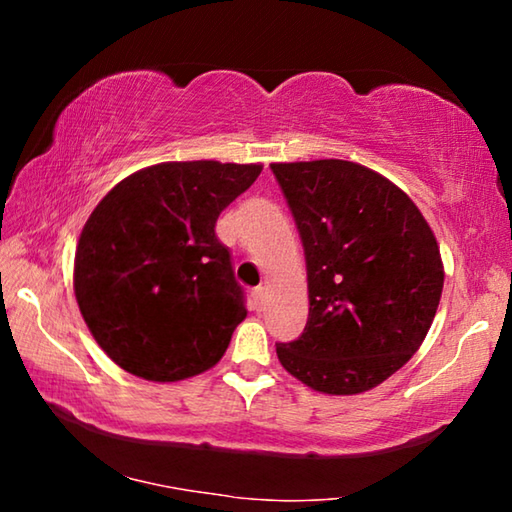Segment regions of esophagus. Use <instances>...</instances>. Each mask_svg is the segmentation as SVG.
<instances>
[{"instance_id":"obj_1","label":"esophagus","mask_w":512,"mask_h":512,"mask_svg":"<svg viewBox=\"0 0 512 512\" xmlns=\"http://www.w3.org/2000/svg\"><path fill=\"white\" fill-rule=\"evenodd\" d=\"M250 296H253V307L255 309H262L264 307V289L262 287H257V289H253V293H250Z\"/></svg>"}]
</instances>
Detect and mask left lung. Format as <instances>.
<instances>
[{"label":"left lung","instance_id":"obj_1","mask_svg":"<svg viewBox=\"0 0 512 512\" xmlns=\"http://www.w3.org/2000/svg\"><path fill=\"white\" fill-rule=\"evenodd\" d=\"M307 262L309 318L277 359L325 395H359L409 361L443 293L438 241L391 180L348 160L273 162Z\"/></svg>","mask_w":512,"mask_h":512}]
</instances>
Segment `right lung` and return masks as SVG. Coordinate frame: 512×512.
<instances>
[{"label": "right lung", "instance_id": "obj_1", "mask_svg": "<svg viewBox=\"0 0 512 512\" xmlns=\"http://www.w3.org/2000/svg\"><path fill=\"white\" fill-rule=\"evenodd\" d=\"M259 173L262 164L160 162L94 207L76 246L74 293L119 368L180 381L221 361L246 307L214 225Z\"/></svg>", "mask_w": 512, "mask_h": 512}]
</instances>
